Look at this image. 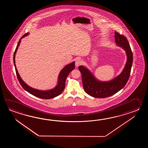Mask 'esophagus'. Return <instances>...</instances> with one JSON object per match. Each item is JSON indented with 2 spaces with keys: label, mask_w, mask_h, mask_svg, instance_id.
I'll use <instances>...</instances> for the list:
<instances>
[{
  "label": "esophagus",
  "mask_w": 148,
  "mask_h": 148,
  "mask_svg": "<svg viewBox=\"0 0 148 148\" xmlns=\"http://www.w3.org/2000/svg\"><path fill=\"white\" fill-rule=\"evenodd\" d=\"M82 61L81 59H77V60H76V61H75V66H79L80 65L82 64Z\"/></svg>",
  "instance_id": "obj_1"
}]
</instances>
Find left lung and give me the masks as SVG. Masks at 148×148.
Segmentation results:
<instances>
[{"label": "left lung", "mask_w": 148, "mask_h": 148, "mask_svg": "<svg viewBox=\"0 0 148 148\" xmlns=\"http://www.w3.org/2000/svg\"><path fill=\"white\" fill-rule=\"evenodd\" d=\"M115 41L117 46L125 51L127 60L122 71L119 75L109 81L98 79L87 67L79 66L82 73L83 87L85 92L95 98H106L120 91L125 86L129 80L133 62V54L126 38L115 32Z\"/></svg>", "instance_id": "left-lung-1"}]
</instances>
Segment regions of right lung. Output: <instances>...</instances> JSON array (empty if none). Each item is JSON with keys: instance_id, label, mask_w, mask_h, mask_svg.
Segmentation results:
<instances>
[{"instance_id": "right-lung-1", "label": "right lung", "mask_w": 148, "mask_h": 148, "mask_svg": "<svg viewBox=\"0 0 148 148\" xmlns=\"http://www.w3.org/2000/svg\"><path fill=\"white\" fill-rule=\"evenodd\" d=\"M29 34V33H27L26 34L24 35L22 37L20 38L19 42H18L17 45L14 53L13 61H14V66H15V70H16V75H17L18 80L19 81L20 84L21 85L23 88H24L26 91H27L29 94L33 95L36 97L42 98V99H51V98L56 97L58 96H59V95L61 94L63 91L64 89L65 88V82H66V77H68L69 73L75 69V62L73 61L69 64H66V66L61 70V71L58 75L57 85L53 88H52V89H49V90H39V89H37L32 88L31 87H30L29 86L27 85L25 82L23 81L22 78L21 77L19 73L18 72V70L17 69L16 64H15V56H16V52L18 50V47L21 42V40L23 38L28 35Z\"/></svg>"}]
</instances>
